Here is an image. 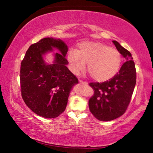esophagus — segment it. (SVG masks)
<instances>
[{
	"label": "esophagus",
	"instance_id": "obj_1",
	"mask_svg": "<svg viewBox=\"0 0 153 153\" xmlns=\"http://www.w3.org/2000/svg\"><path fill=\"white\" fill-rule=\"evenodd\" d=\"M79 84H84V85H87L88 84L87 82H84V81H82V80H79Z\"/></svg>",
	"mask_w": 153,
	"mask_h": 153
}]
</instances>
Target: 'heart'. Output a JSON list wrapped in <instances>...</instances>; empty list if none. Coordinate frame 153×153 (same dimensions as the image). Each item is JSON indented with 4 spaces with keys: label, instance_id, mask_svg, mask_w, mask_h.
I'll use <instances>...</instances> for the list:
<instances>
[{
    "label": "heart",
    "instance_id": "heart-1",
    "mask_svg": "<svg viewBox=\"0 0 153 153\" xmlns=\"http://www.w3.org/2000/svg\"><path fill=\"white\" fill-rule=\"evenodd\" d=\"M67 59L75 74L84 71L87 63L88 72L98 82L113 78L121 65V54L117 49L97 42L79 43L77 51L69 52Z\"/></svg>",
    "mask_w": 153,
    "mask_h": 153
}]
</instances>
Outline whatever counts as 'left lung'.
Listing matches in <instances>:
<instances>
[{"label": "left lung", "instance_id": "obj_1", "mask_svg": "<svg viewBox=\"0 0 153 153\" xmlns=\"http://www.w3.org/2000/svg\"><path fill=\"white\" fill-rule=\"evenodd\" d=\"M113 42L126 62L113 78L105 82L90 84L94 90L88 102L90 111L102 121L113 120L125 113L136 82L135 64L131 53L117 41Z\"/></svg>", "mask_w": 153, "mask_h": 153}]
</instances>
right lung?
I'll list each match as a JSON object with an SVG mask.
<instances>
[{"instance_id": "obj_1", "label": "right lung", "mask_w": 153, "mask_h": 153, "mask_svg": "<svg viewBox=\"0 0 153 153\" xmlns=\"http://www.w3.org/2000/svg\"><path fill=\"white\" fill-rule=\"evenodd\" d=\"M59 53H54L53 48ZM68 47L60 38H45L31 45L21 64L22 96L36 115L52 119L65 110L70 92L78 79L67 67ZM53 52L54 60L46 63L44 56Z\"/></svg>"}]
</instances>
